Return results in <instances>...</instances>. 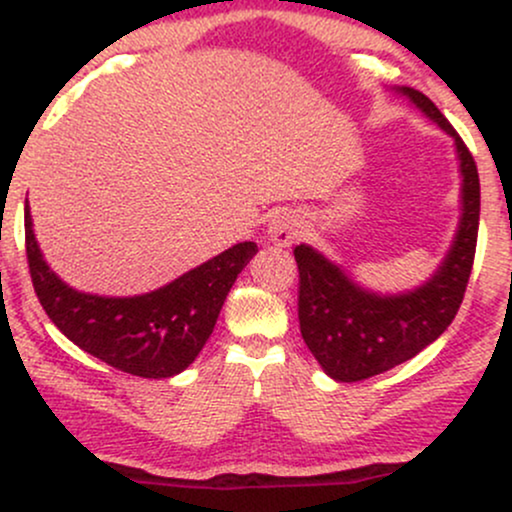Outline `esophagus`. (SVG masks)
<instances>
[{"label": "esophagus", "mask_w": 512, "mask_h": 512, "mask_svg": "<svg viewBox=\"0 0 512 512\" xmlns=\"http://www.w3.org/2000/svg\"><path fill=\"white\" fill-rule=\"evenodd\" d=\"M303 233V226H300V219L291 212H279L269 224V238L274 240L276 245H291L293 240L300 238Z\"/></svg>", "instance_id": "1"}]
</instances>
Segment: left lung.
Wrapping results in <instances>:
<instances>
[{"instance_id":"8db88e82","label":"left lung","mask_w":512,"mask_h":512,"mask_svg":"<svg viewBox=\"0 0 512 512\" xmlns=\"http://www.w3.org/2000/svg\"><path fill=\"white\" fill-rule=\"evenodd\" d=\"M455 140L463 174V217L439 272L400 295L357 286L310 245L293 250L298 262L300 334L322 369L336 381H362L389 372L434 343L463 303L479 231V174L472 152L439 107L420 90L400 88Z\"/></svg>"}]
</instances>
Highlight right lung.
Segmentation results:
<instances>
[{
    "mask_svg": "<svg viewBox=\"0 0 512 512\" xmlns=\"http://www.w3.org/2000/svg\"><path fill=\"white\" fill-rule=\"evenodd\" d=\"M255 252L257 245L245 240L157 291L102 298L73 291L47 267L26 207L28 269L42 310L80 350L143 379L174 377L195 360Z\"/></svg>",
    "mask_w": 512,
    "mask_h": 512,
    "instance_id": "1",
    "label": "right lung"
}]
</instances>
